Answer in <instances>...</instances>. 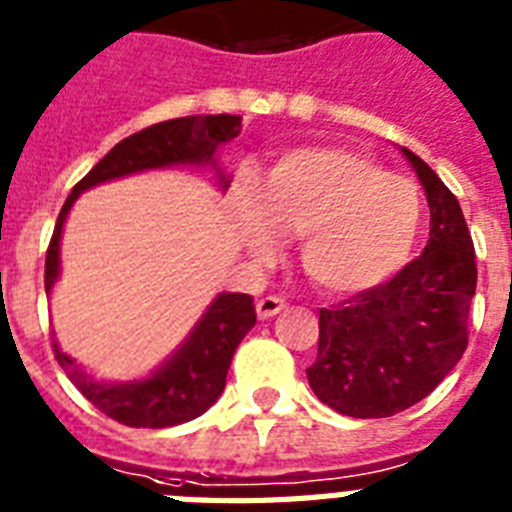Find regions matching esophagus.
Returning <instances> with one entry per match:
<instances>
[{
	"instance_id": "esophagus-1",
	"label": "esophagus",
	"mask_w": 512,
	"mask_h": 512,
	"mask_svg": "<svg viewBox=\"0 0 512 512\" xmlns=\"http://www.w3.org/2000/svg\"><path fill=\"white\" fill-rule=\"evenodd\" d=\"M287 303L282 301V298H277V295H264V298H259V303H256V314H259V319H272V316H277L280 311H285Z\"/></svg>"
}]
</instances>
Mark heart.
I'll return each mask as SVG.
<instances>
[{"mask_svg": "<svg viewBox=\"0 0 512 512\" xmlns=\"http://www.w3.org/2000/svg\"><path fill=\"white\" fill-rule=\"evenodd\" d=\"M418 225L416 185L340 146L290 151L266 172L261 193L246 190L248 248L272 253L280 232L301 235L303 274L332 295L363 293L392 277L408 259Z\"/></svg>", "mask_w": 512, "mask_h": 512, "instance_id": "heart-1", "label": "heart"}]
</instances>
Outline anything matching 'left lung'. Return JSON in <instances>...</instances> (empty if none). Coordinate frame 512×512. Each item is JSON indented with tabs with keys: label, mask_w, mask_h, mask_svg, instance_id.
<instances>
[{
	"label": "left lung",
	"mask_w": 512,
	"mask_h": 512,
	"mask_svg": "<svg viewBox=\"0 0 512 512\" xmlns=\"http://www.w3.org/2000/svg\"><path fill=\"white\" fill-rule=\"evenodd\" d=\"M432 230L424 253L390 282L319 311V356L306 369L316 398L342 416H395L424 400L468 345L476 253L458 198L413 151Z\"/></svg>",
	"instance_id": "1"
}]
</instances>
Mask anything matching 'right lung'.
Segmentation results:
<instances>
[{
    "mask_svg": "<svg viewBox=\"0 0 512 512\" xmlns=\"http://www.w3.org/2000/svg\"><path fill=\"white\" fill-rule=\"evenodd\" d=\"M240 133L238 114H193L177 120L159 122L141 133L128 135L109 151L94 170L67 196L54 225L52 243L46 251L44 287L52 295L59 280V243L67 214L83 190L96 188L117 177L138 175L146 170H170V167H211L219 188H230V177L217 164V149ZM256 324L253 298L246 293H219L206 306L196 327L190 329L177 350L159 363L149 377L130 382H104L88 374L75 358L62 353L54 340V356L67 371L70 382L83 392V398L107 413L109 418L135 429H164L193 421L206 413L225 390L235 348Z\"/></svg>",
    "mask_w": 512,
    "mask_h": 512,
    "instance_id": "obj_1",
    "label": "right lung"
}]
</instances>
